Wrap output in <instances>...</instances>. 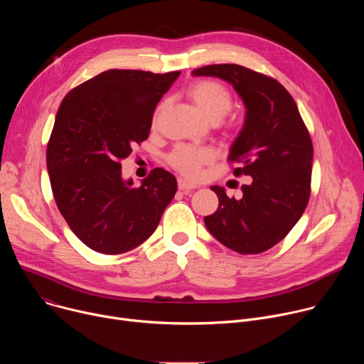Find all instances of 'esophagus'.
<instances>
[{
	"mask_svg": "<svg viewBox=\"0 0 364 364\" xmlns=\"http://www.w3.org/2000/svg\"><path fill=\"white\" fill-rule=\"evenodd\" d=\"M178 188H180L181 191L187 193V191H190V190L197 188V186L193 184V183H190V181H187V180H184V178H178Z\"/></svg>",
	"mask_w": 364,
	"mask_h": 364,
	"instance_id": "obj_1",
	"label": "esophagus"
}]
</instances>
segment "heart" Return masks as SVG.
Instances as JSON below:
<instances>
[{
  "label": "heart",
  "mask_w": 364,
  "mask_h": 364,
  "mask_svg": "<svg viewBox=\"0 0 364 364\" xmlns=\"http://www.w3.org/2000/svg\"><path fill=\"white\" fill-rule=\"evenodd\" d=\"M190 97L194 100L197 108L209 118L210 121H220L233 105V97L230 90L216 80H201L194 83L188 89ZM164 103L159 108L154 117V124H157L161 111L164 109ZM216 157V154L209 146H196V145H178L170 154V164L190 178H197L201 174L204 166L210 164Z\"/></svg>",
  "instance_id": "1"
}]
</instances>
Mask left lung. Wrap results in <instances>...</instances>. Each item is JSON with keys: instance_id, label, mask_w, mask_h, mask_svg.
I'll return each instance as SVG.
<instances>
[{"instance_id": "obj_1", "label": "left lung", "mask_w": 364, "mask_h": 364, "mask_svg": "<svg viewBox=\"0 0 364 364\" xmlns=\"http://www.w3.org/2000/svg\"><path fill=\"white\" fill-rule=\"evenodd\" d=\"M193 76L229 82L242 97L245 124L230 146L229 161L250 176L242 198L213 186L218 210L204 225L222 245L242 253H261L281 242L302 216L311 194L313 142L289 92L275 79L239 65H210Z\"/></svg>"}]
</instances>
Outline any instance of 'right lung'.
Returning <instances> with one entry per match:
<instances>
[{"mask_svg":"<svg viewBox=\"0 0 364 364\" xmlns=\"http://www.w3.org/2000/svg\"><path fill=\"white\" fill-rule=\"evenodd\" d=\"M178 76L111 69L60 103L46 155L51 191L72 232L95 252L139 246L177 191L176 177L163 168L134 187L122 178L121 160L148 138L155 107Z\"/></svg>","mask_w":364,"mask_h":364,"instance_id":"add662e5","label":"right lung"}]
</instances>
